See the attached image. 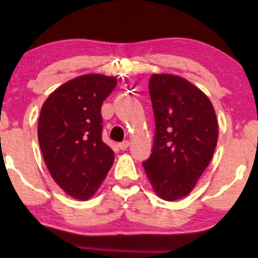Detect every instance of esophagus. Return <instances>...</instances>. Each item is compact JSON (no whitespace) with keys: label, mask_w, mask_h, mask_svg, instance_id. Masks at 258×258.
Segmentation results:
<instances>
[{"label":"esophagus","mask_w":258,"mask_h":258,"mask_svg":"<svg viewBox=\"0 0 258 258\" xmlns=\"http://www.w3.org/2000/svg\"><path fill=\"white\" fill-rule=\"evenodd\" d=\"M119 149H121V150H126L127 148L130 147V142L128 141H125V142H122V143H119Z\"/></svg>","instance_id":"34e87169"}]
</instances>
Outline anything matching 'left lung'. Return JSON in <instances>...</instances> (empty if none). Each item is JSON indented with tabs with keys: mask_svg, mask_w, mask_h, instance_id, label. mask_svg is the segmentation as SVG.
Wrapping results in <instances>:
<instances>
[{
	"mask_svg": "<svg viewBox=\"0 0 258 258\" xmlns=\"http://www.w3.org/2000/svg\"><path fill=\"white\" fill-rule=\"evenodd\" d=\"M155 137L143 167L153 190L166 201L184 198L209 166L218 139L211 100L188 80L153 74L149 81Z\"/></svg>",
	"mask_w": 258,
	"mask_h": 258,
	"instance_id": "left-lung-1",
	"label": "left lung"
}]
</instances>
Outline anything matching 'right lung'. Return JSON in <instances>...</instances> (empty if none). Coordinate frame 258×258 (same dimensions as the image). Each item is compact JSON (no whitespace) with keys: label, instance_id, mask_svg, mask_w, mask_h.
Instances as JSON below:
<instances>
[{"label":"right lung","instance_id":"obj_1","mask_svg":"<svg viewBox=\"0 0 258 258\" xmlns=\"http://www.w3.org/2000/svg\"><path fill=\"white\" fill-rule=\"evenodd\" d=\"M116 84L102 74L78 76L53 91L41 108L37 136L46 166L75 199L93 197L114 162V152L102 141L100 109Z\"/></svg>","mask_w":258,"mask_h":258}]
</instances>
